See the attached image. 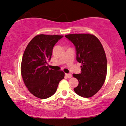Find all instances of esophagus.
Wrapping results in <instances>:
<instances>
[{
	"label": "esophagus",
	"instance_id": "esophagus-1",
	"mask_svg": "<svg viewBox=\"0 0 126 126\" xmlns=\"http://www.w3.org/2000/svg\"><path fill=\"white\" fill-rule=\"evenodd\" d=\"M65 76L67 77V78H71L72 77V74H65Z\"/></svg>",
	"mask_w": 126,
	"mask_h": 126
}]
</instances>
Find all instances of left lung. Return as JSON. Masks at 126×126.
I'll list each match as a JSON object with an SVG mask.
<instances>
[{"instance_id": "1", "label": "left lung", "mask_w": 126, "mask_h": 126, "mask_svg": "<svg viewBox=\"0 0 126 126\" xmlns=\"http://www.w3.org/2000/svg\"><path fill=\"white\" fill-rule=\"evenodd\" d=\"M65 37L74 44L76 59L81 63V73L73 74L79 82L74 92L82 97L93 96L101 89L107 76V60L104 47L96 37L90 34Z\"/></svg>"}]
</instances>
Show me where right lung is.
<instances>
[{
  "label": "right lung",
  "instance_id": "obj_1",
  "mask_svg": "<svg viewBox=\"0 0 126 126\" xmlns=\"http://www.w3.org/2000/svg\"><path fill=\"white\" fill-rule=\"evenodd\" d=\"M63 36L39 34L30 42L25 49L21 71L30 92L40 99L50 97L56 92L59 81L64 78L63 71L49 70L47 61L55 45Z\"/></svg>",
  "mask_w": 126,
  "mask_h": 126
}]
</instances>
